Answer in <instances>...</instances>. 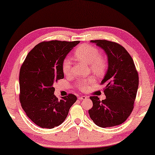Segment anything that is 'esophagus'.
I'll return each instance as SVG.
<instances>
[{"instance_id": "1", "label": "esophagus", "mask_w": 155, "mask_h": 155, "mask_svg": "<svg viewBox=\"0 0 155 155\" xmlns=\"http://www.w3.org/2000/svg\"><path fill=\"white\" fill-rule=\"evenodd\" d=\"M87 98V96H80L79 97H78V99H80V100H85Z\"/></svg>"}]
</instances>
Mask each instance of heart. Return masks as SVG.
<instances>
[{"label": "heart", "mask_w": 155, "mask_h": 155, "mask_svg": "<svg viewBox=\"0 0 155 155\" xmlns=\"http://www.w3.org/2000/svg\"><path fill=\"white\" fill-rule=\"evenodd\" d=\"M75 58L78 60L89 64L93 72L97 75H101L105 71L107 63L104 58L100 55V51L97 48L89 44H82L78 46L74 52ZM62 72L65 75H69L71 73V62L69 59L65 58L62 62ZM94 79L89 78L87 79L79 80L77 86L80 90L84 91L89 87Z\"/></svg>", "instance_id": "heart-1"}]
</instances>
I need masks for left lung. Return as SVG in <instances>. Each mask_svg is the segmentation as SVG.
<instances>
[{
	"label": "left lung",
	"instance_id": "1",
	"mask_svg": "<svg viewBox=\"0 0 155 155\" xmlns=\"http://www.w3.org/2000/svg\"><path fill=\"white\" fill-rule=\"evenodd\" d=\"M101 47L108 57V69L101 84L106 98L100 101L91 96L93 107L89 110L90 118L101 127L122 124L134 109L139 87V75L134 61L124 47L107 40H91Z\"/></svg>",
	"mask_w": 155,
	"mask_h": 155
}]
</instances>
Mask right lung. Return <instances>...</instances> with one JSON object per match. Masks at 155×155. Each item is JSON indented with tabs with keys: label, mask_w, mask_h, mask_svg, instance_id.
I'll return each instance as SVG.
<instances>
[{
	"label": "right lung",
	"mask_w": 155,
	"mask_h": 155,
	"mask_svg": "<svg viewBox=\"0 0 155 155\" xmlns=\"http://www.w3.org/2000/svg\"><path fill=\"white\" fill-rule=\"evenodd\" d=\"M79 41L53 40L38 44L29 52L19 73L21 107L31 120L42 128L52 129L62 123L77 101L70 94L59 101L53 84L63 79L62 62Z\"/></svg>",
	"instance_id": "1"
}]
</instances>
